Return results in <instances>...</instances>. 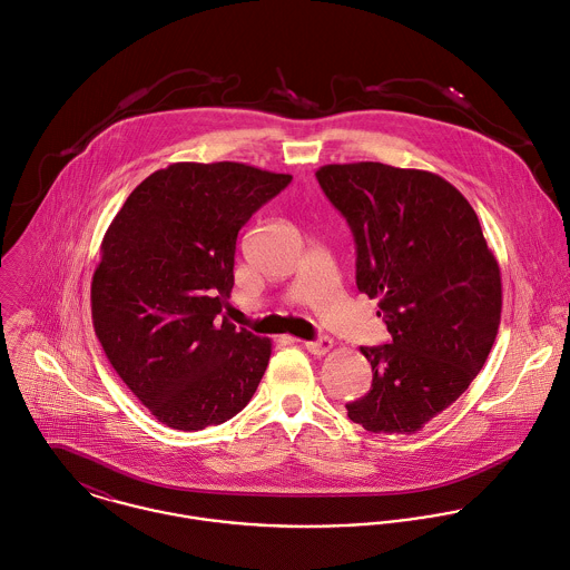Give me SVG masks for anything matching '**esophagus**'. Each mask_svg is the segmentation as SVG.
Listing matches in <instances>:
<instances>
[{
    "label": "esophagus",
    "mask_w": 570,
    "mask_h": 570,
    "mask_svg": "<svg viewBox=\"0 0 570 570\" xmlns=\"http://www.w3.org/2000/svg\"><path fill=\"white\" fill-rule=\"evenodd\" d=\"M305 345V350L309 352V354H314V356H325L332 347H334V341L332 338H318V341H307V343H303Z\"/></svg>",
    "instance_id": "1"
}]
</instances>
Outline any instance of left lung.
I'll return each instance as SVG.
<instances>
[{"label":"left lung","instance_id":"1","mask_svg":"<svg viewBox=\"0 0 570 570\" xmlns=\"http://www.w3.org/2000/svg\"><path fill=\"white\" fill-rule=\"evenodd\" d=\"M356 240V285L379 298L391 341L361 347L372 389L347 402L372 433H415L484 367L502 314V276L471 203L442 177L376 161L316 173Z\"/></svg>","mask_w":570,"mask_h":570}]
</instances>
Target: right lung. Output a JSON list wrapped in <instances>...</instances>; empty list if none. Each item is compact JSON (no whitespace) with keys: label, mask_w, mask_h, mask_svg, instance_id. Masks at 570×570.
I'll list each match as a JSON object with an SVG mask.
<instances>
[{"label":"right lung","mask_w":570,"mask_h":570,"mask_svg":"<svg viewBox=\"0 0 570 570\" xmlns=\"http://www.w3.org/2000/svg\"><path fill=\"white\" fill-rule=\"evenodd\" d=\"M289 181L236 161L173 164L141 181L106 229L90 285L95 334L159 422L198 431L252 400L272 341L218 314L238 229Z\"/></svg>","instance_id":"add662e5"}]
</instances>
